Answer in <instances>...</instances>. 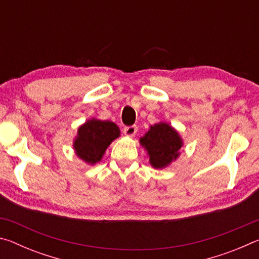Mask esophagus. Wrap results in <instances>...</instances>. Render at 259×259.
Masks as SVG:
<instances>
[{
	"label": "esophagus",
	"mask_w": 259,
	"mask_h": 259,
	"mask_svg": "<svg viewBox=\"0 0 259 259\" xmlns=\"http://www.w3.org/2000/svg\"><path fill=\"white\" fill-rule=\"evenodd\" d=\"M123 133L125 136H128V137H134L137 133V126L136 125H130V126H124L123 129Z\"/></svg>",
	"instance_id": "34e87169"
}]
</instances>
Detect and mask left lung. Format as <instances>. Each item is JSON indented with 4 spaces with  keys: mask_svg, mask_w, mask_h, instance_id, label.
<instances>
[{
    "mask_svg": "<svg viewBox=\"0 0 259 259\" xmlns=\"http://www.w3.org/2000/svg\"><path fill=\"white\" fill-rule=\"evenodd\" d=\"M139 142L147 151L150 163L155 169L165 168L176 160L183 146L181 136L171 125L164 122L151 125L150 130Z\"/></svg>",
    "mask_w": 259,
    "mask_h": 259,
    "instance_id": "obj_1",
    "label": "left lung"
}]
</instances>
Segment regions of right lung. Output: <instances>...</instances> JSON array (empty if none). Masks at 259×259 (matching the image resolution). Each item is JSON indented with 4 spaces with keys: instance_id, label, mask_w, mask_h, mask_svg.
Segmentation results:
<instances>
[{
    "instance_id": "add662e5",
    "label": "right lung",
    "mask_w": 259,
    "mask_h": 259,
    "mask_svg": "<svg viewBox=\"0 0 259 259\" xmlns=\"http://www.w3.org/2000/svg\"><path fill=\"white\" fill-rule=\"evenodd\" d=\"M119 136L120 129L114 122L91 119L78 128L73 147L85 163L96 164L103 159L109 144Z\"/></svg>"
}]
</instances>
